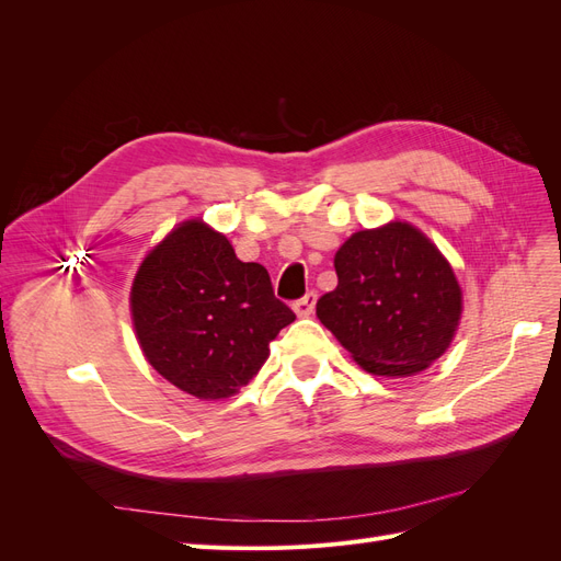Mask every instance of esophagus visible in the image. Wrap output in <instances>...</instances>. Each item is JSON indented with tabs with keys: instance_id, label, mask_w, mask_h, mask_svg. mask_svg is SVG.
<instances>
[{
	"instance_id": "34e87169",
	"label": "esophagus",
	"mask_w": 561,
	"mask_h": 561,
	"mask_svg": "<svg viewBox=\"0 0 561 561\" xmlns=\"http://www.w3.org/2000/svg\"><path fill=\"white\" fill-rule=\"evenodd\" d=\"M316 299H318L316 290H309L307 295H304L301 299H297V301L293 304L295 313H297L299 318H307V316H311V313H313V309H316Z\"/></svg>"
}]
</instances>
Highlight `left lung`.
<instances>
[{
  "instance_id": "obj_1",
  "label": "left lung",
  "mask_w": 561,
  "mask_h": 561,
  "mask_svg": "<svg viewBox=\"0 0 561 561\" xmlns=\"http://www.w3.org/2000/svg\"><path fill=\"white\" fill-rule=\"evenodd\" d=\"M336 287L316 313L363 369L410 377L447 351L461 318L449 262L419 229H365L334 254Z\"/></svg>"
}]
</instances>
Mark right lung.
Here are the masks:
<instances>
[{
    "label": "right lung",
    "mask_w": 561,
    "mask_h": 561,
    "mask_svg": "<svg viewBox=\"0 0 561 561\" xmlns=\"http://www.w3.org/2000/svg\"><path fill=\"white\" fill-rule=\"evenodd\" d=\"M130 311L149 365L201 400L245 386L268 358V344L295 320L276 299L268 271L241 262L201 219L180 225L147 254Z\"/></svg>",
    "instance_id": "obj_1"
}]
</instances>
